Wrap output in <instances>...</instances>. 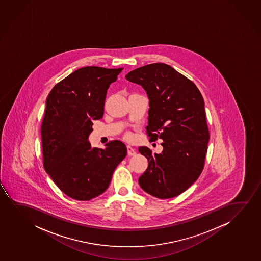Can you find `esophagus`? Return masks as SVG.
I'll list each match as a JSON object with an SVG mask.
<instances>
[{
    "label": "esophagus",
    "instance_id": "obj_1",
    "mask_svg": "<svg viewBox=\"0 0 261 261\" xmlns=\"http://www.w3.org/2000/svg\"><path fill=\"white\" fill-rule=\"evenodd\" d=\"M127 154L129 156H135L136 154V150L130 145H127Z\"/></svg>",
    "mask_w": 261,
    "mask_h": 261
}]
</instances>
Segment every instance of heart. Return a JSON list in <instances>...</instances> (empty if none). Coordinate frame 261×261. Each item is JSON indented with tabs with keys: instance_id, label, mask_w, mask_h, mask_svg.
<instances>
[{
	"instance_id": "b5f03b06",
	"label": "heart",
	"mask_w": 261,
	"mask_h": 261,
	"mask_svg": "<svg viewBox=\"0 0 261 261\" xmlns=\"http://www.w3.org/2000/svg\"><path fill=\"white\" fill-rule=\"evenodd\" d=\"M125 137H126V138H127V139H129V138H130V137H131V136H130V135H129V134H126V136H125Z\"/></svg>"
}]
</instances>
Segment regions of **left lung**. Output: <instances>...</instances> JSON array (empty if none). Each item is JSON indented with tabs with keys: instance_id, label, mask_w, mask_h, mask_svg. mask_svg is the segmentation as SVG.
I'll return each instance as SVG.
<instances>
[{
	"instance_id": "1",
	"label": "left lung",
	"mask_w": 261,
	"mask_h": 261,
	"mask_svg": "<svg viewBox=\"0 0 261 261\" xmlns=\"http://www.w3.org/2000/svg\"><path fill=\"white\" fill-rule=\"evenodd\" d=\"M125 79L143 86L150 100L147 136L163 140L161 154L139 147L149 162L140 186L160 199L177 196L203 170L210 140L203 97L193 81L164 63L136 68Z\"/></svg>"
}]
</instances>
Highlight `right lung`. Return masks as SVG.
I'll use <instances>...</instances> for the list:
<instances>
[{"mask_svg": "<svg viewBox=\"0 0 261 261\" xmlns=\"http://www.w3.org/2000/svg\"><path fill=\"white\" fill-rule=\"evenodd\" d=\"M123 68L85 67L58 83L47 97L41 125L43 168L72 199L92 200L110 186L115 168L125 159L118 140L105 149L92 148V120L102 118L107 90Z\"/></svg>", "mask_w": 261, "mask_h": 261, "instance_id": "1", "label": "right lung"}]
</instances>
